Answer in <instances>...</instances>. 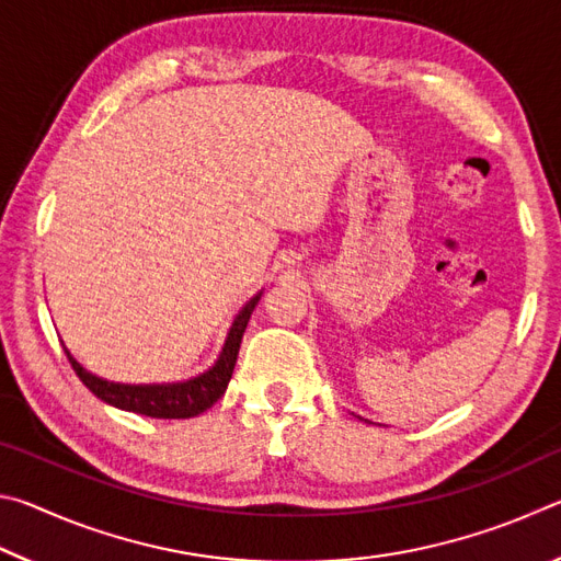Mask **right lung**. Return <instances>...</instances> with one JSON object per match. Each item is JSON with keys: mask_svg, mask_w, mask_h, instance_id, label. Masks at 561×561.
Here are the masks:
<instances>
[{"mask_svg": "<svg viewBox=\"0 0 561 561\" xmlns=\"http://www.w3.org/2000/svg\"><path fill=\"white\" fill-rule=\"evenodd\" d=\"M264 291H257L254 297L244 304V307L237 311L230 331H227L225 344L220 356L215 358V364L207 368V371L197 374L193 378H185V381H173V383H118L108 381V378H101L91 374L89 368H83L79 360L71 356V351L64 346L66 356H69L76 376L81 378L83 386L89 391L101 398L103 403L113 408H121V411L148 415V417H195L205 413L217 398L227 391V383H230L237 354H240L242 334L247 329V321H250L254 307L262 299Z\"/></svg>", "mask_w": 561, "mask_h": 561, "instance_id": "obj_1", "label": "right lung"}]
</instances>
